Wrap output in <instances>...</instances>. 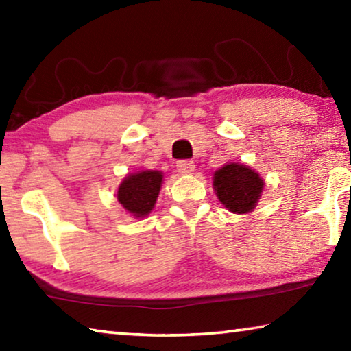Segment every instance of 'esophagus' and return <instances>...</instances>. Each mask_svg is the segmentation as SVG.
<instances>
[{
	"label": "esophagus",
	"instance_id": "34e87169",
	"mask_svg": "<svg viewBox=\"0 0 351 351\" xmlns=\"http://www.w3.org/2000/svg\"><path fill=\"white\" fill-rule=\"evenodd\" d=\"M176 167H178V171H180V173L190 175V173H193L195 164L192 161H189V159H182V161L176 162Z\"/></svg>",
	"mask_w": 351,
	"mask_h": 351
}]
</instances>
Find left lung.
<instances>
[{"mask_svg":"<svg viewBox=\"0 0 351 351\" xmlns=\"http://www.w3.org/2000/svg\"><path fill=\"white\" fill-rule=\"evenodd\" d=\"M265 182L245 164H226L213 173V189L221 204L234 213H249L257 206Z\"/></svg>","mask_w":351,"mask_h":351,"instance_id":"1","label":"left lung"}]
</instances>
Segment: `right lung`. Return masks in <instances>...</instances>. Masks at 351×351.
Here are the masks:
<instances>
[{"label": "right lung", "mask_w": 351, "mask_h": 351, "mask_svg": "<svg viewBox=\"0 0 351 351\" xmlns=\"http://www.w3.org/2000/svg\"><path fill=\"white\" fill-rule=\"evenodd\" d=\"M162 184V173L158 170H142L128 175L117 190V201L123 209L142 218L153 210Z\"/></svg>", "instance_id": "obj_1"}]
</instances>
